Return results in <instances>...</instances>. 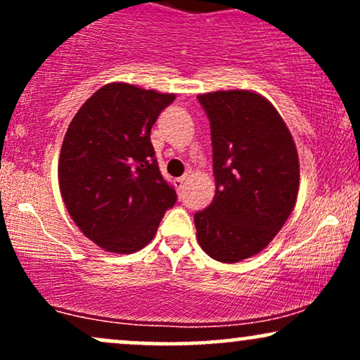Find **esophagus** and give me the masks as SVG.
<instances>
[{
  "mask_svg": "<svg viewBox=\"0 0 360 360\" xmlns=\"http://www.w3.org/2000/svg\"><path fill=\"white\" fill-rule=\"evenodd\" d=\"M174 186L177 188V191H183L186 186V177H177V179H174Z\"/></svg>",
  "mask_w": 360,
  "mask_h": 360,
  "instance_id": "obj_1",
  "label": "esophagus"
}]
</instances>
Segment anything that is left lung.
Wrapping results in <instances>:
<instances>
[{
	"mask_svg": "<svg viewBox=\"0 0 360 360\" xmlns=\"http://www.w3.org/2000/svg\"><path fill=\"white\" fill-rule=\"evenodd\" d=\"M210 120L212 205L194 214L196 237L210 257L233 264L269 245L296 205L300 160L278 110L254 91L198 96Z\"/></svg>",
	"mask_w": 360,
	"mask_h": 360,
	"instance_id": "obj_1",
	"label": "left lung"
}]
</instances>
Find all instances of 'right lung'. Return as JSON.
I'll return each instance as SVG.
<instances>
[{
	"mask_svg": "<svg viewBox=\"0 0 360 360\" xmlns=\"http://www.w3.org/2000/svg\"><path fill=\"white\" fill-rule=\"evenodd\" d=\"M174 94L110 82L81 106L65 131L59 188L89 240L134 254L154 238L176 189L159 171L150 130Z\"/></svg>",
	"mask_w": 360,
	"mask_h": 360,
	"instance_id": "obj_1",
	"label": "right lung"
}]
</instances>
